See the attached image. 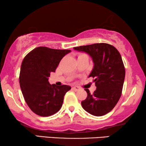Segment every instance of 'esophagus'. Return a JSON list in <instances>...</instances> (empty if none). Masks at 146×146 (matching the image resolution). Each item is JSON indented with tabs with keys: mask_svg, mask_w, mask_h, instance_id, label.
Listing matches in <instances>:
<instances>
[{
	"mask_svg": "<svg viewBox=\"0 0 146 146\" xmlns=\"http://www.w3.org/2000/svg\"><path fill=\"white\" fill-rule=\"evenodd\" d=\"M72 90L74 91H78L80 90V88L78 86H74L72 87Z\"/></svg>",
	"mask_w": 146,
	"mask_h": 146,
	"instance_id": "obj_1",
	"label": "esophagus"
}]
</instances>
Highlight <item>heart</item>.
I'll list each match as a JSON object with an SVG mask.
<instances>
[{
    "label": "heart",
    "mask_w": 146,
    "mask_h": 146,
    "mask_svg": "<svg viewBox=\"0 0 146 146\" xmlns=\"http://www.w3.org/2000/svg\"><path fill=\"white\" fill-rule=\"evenodd\" d=\"M87 56L86 54L84 53H80L78 54V57H81V56Z\"/></svg>",
    "instance_id": "obj_1"
}]
</instances>
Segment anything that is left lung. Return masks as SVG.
Instances as JSON below:
<instances>
[{
  "instance_id": "obj_1",
  "label": "left lung",
  "mask_w": 146,
  "mask_h": 146,
  "mask_svg": "<svg viewBox=\"0 0 146 146\" xmlns=\"http://www.w3.org/2000/svg\"><path fill=\"white\" fill-rule=\"evenodd\" d=\"M78 51L85 52L92 58L94 68L89 75L92 77L96 90L91 94L85 89L87 98L81 104L87 112L102 116L110 112L119 101L125 78V67L118 50L106 43L74 47Z\"/></svg>"
}]
</instances>
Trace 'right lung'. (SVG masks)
I'll return each mask as SVG.
<instances>
[{
    "mask_svg": "<svg viewBox=\"0 0 146 146\" xmlns=\"http://www.w3.org/2000/svg\"><path fill=\"white\" fill-rule=\"evenodd\" d=\"M70 52V50L40 46L30 52L23 59L19 75L20 86L25 102L36 114L50 116L61 108L64 96L71 87L50 84L48 77Z\"/></svg>",
    "mask_w": 146,
    "mask_h": 146,
    "instance_id": "1",
    "label": "right lung"
}]
</instances>
